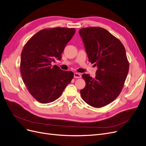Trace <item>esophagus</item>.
Wrapping results in <instances>:
<instances>
[{
  "instance_id": "esophagus-1",
  "label": "esophagus",
  "mask_w": 146,
  "mask_h": 146,
  "mask_svg": "<svg viewBox=\"0 0 146 146\" xmlns=\"http://www.w3.org/2000/svg\"><path fill=\"white\" fill-rule=\"evenodd\" d=\"M74 78H80L81 74L78 73H74Z\"/></svg>"
}]
</instances>
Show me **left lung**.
<instances>
[{
    "label": "left lung",
    "instance_id": "1",
    "mask_svg": "<svg viewBox=\"0 0 146 146\" xmlns=\"http://www.w3.org/2000/svg\"><path fill=\"white\" fill-rule=\"evenodd\" d=\"M89 61L97 66L96 78L83 74L86 86L80 92L88 104L96 108L115 100L121 92L129 71L122 42L107 30L98 27L79 30Z\"/></svg>",
    "mask_w": 146,
    "mask_h": 146
}]
</instances>
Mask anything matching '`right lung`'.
Listing matches in <instances>:
<instances>
[{"label":"right lung","instance_id":"right-lung-1","mask_svg":"<svg viewBox=\"0 0 146 146\" xmlns=\"http://www.w3.org/2000/svg\"><path fill=\"white\" fill-rule=\"evenodd\" d=\"M74 28L55 27L38 31L24 45L20 70L24 83L37 101L46 104L58 99L71 82L74 73L52 66L75 33Z\"/></svg>","mask_w":146,"mask_h":146}]
</instances>
